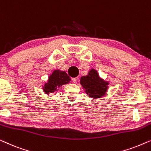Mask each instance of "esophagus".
I'll list each match as a JSON object with an SVG mask.
<instances>
[{
  "label": "esophagus",
  "instance_id": "obj_1",
  "mask_svg": "<svg viewBox=\"0 0 151 151\" xmlns=\"http://www.w3.org/2000/svg\"><path fill=\"white\" fill-rule=\"evenodd\" d=\"M78 81V78H72V82H73V83H76Z\"/></svg>",
  "mask_w": 151,
  "mask_h": 151
}]
</instances>
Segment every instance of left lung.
Masks as SVG:
<instances>
[{
	"mask_svg": "<svg viewBox=\"0 0 151 151\" xmlns=\"http://www.w3.org/2000/svg\"><path fill=\"white\" fill-rule=\"evenodd\" d=\"M80 84L85 89L86 93L91 98H100L106 94L108 89L109 82L102 79L98 71L91 69L88 75L80 78Z\"/></svg>",
	"mask_w": 151,
	"mask_h": 151,
	"instance_id": "8db88e82",
	"label": "left lung"
}]
</instances>
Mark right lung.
<instances>
[{
	"mask_svg": "<svg viewBox=\"0 0 151 151\" xmlns=\"http://www.w3.org/2000/svg\"><path fill=\"white\" fill-rule=\"evenodd\" d=\"M71 81V78L65 71L60 70H54L49 77L48 81L42 86L43 91L48 95L49 93H53L58 91L63 84H68Z\"/></svg>",
	"mask_w": 151,
	"mask_h": 151,
	"instance_id": "add662e5",
	"label": "right lung"
}]
</instances>
